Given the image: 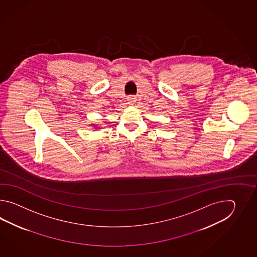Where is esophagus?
Masks as SVG:
<instances>
[{
	"mask_svg": "<svg viewBox=\"0 0 257 257\" xmlns=\"http://www.w3.org/2000/svg\"><path fill=\"white\" fill-rule=\"evenodd\" d=\"M127 101H128L130 103H133V102L136 101V97H135L134 95H130V96H127Z\"/></svg>",
	"mask_w": 257,
	"mask_h": 257,
	"instance_id": "1",
	"label": "esophagus"
}]
</instances>
